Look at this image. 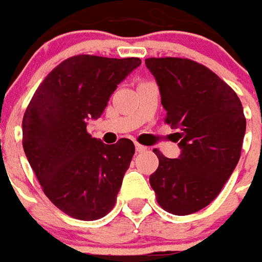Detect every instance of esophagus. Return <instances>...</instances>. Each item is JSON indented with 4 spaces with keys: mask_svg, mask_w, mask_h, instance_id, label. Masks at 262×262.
I'll list each match as a JSON object with an SVG mask.
<instances>
[{
    "mask_svg": "<svg viewBox=\"0 0 262 262\" xmlns=\"http://www.w3.org/2000/svg\"><path fill=\"white\" fill-rule=\"evenodd\" d=\"M146 150H147V147H144V146H142V144L136 143V151H137V153H143V151H146Z\"/></svg>",
    "mask_w": 262,
    "mask_h": 262,
    "instance_id": "esophagus-1",
    "label": "esophagus"
}]
</instances>
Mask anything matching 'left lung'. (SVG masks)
Returning <instances> with one entry per match:
<instances>
[{"label": "left lung", "mask_w": 262, "mask_h": 262, "mask_svg": "<svg viewBox=\"0 0 262 262\" xmlns=\"http://www.w3.org/2000/svg\"><path fill=\"white\" fill-rule=\"evenodd\" d=\"M146 66L160 86L165 122L178 129V159L154 148L159 168L150 185L161 208L195 213L219 195L242 154L246 118L237 94L212 70L180 57H150Z\"/></svg>", "instance_id": "left-lung-1"}]
</instances>
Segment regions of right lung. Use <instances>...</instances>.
<instances>
[{
	"mask_svg": "<svg viewBox=\"0 0 262 262\" xmlns=\"http://www.w3.org/2000/svg\"><path fill=\"white\" fill-rule=\"evenodd\" d=\"M137 57L78 54L61 61L33 94L22 120V144L45 195L74 219L97 220L116 202L135 144H105L86 132Z\"/></svg>",
	"mask_w": 262,
	"mask_h": 262,
	"instance_id": "1",
	"label": "right lung"
}]
</instances>
